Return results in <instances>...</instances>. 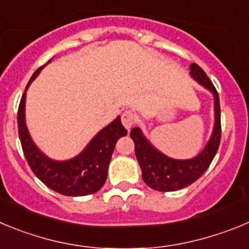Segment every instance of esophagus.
<instances>
[{
    "label": "esophagus",
    "instance_id": "1",
    "mask_svg": "<svg viewBox=\"0 0 249 249\" xmlns=\"http://www.w3.org/2000/svg\"><path fill=\"white\" fill-rule=\"evenodd\" d=\"M134 123H136V115H134L132 111H126V112H123L122 124L124 126V128H126L127 131H129V129L134 126Z\"/></svg>",
    "mask_w": 249,
    "mask_h": 249
}]
</instances>
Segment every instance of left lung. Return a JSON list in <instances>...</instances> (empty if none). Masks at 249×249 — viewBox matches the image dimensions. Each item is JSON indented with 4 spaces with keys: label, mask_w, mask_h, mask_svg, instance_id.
<instances>
[{
    "label": "left lung",
    "mask_w": 249,
    "mask_h": 249,
    "mask_svg": "<svg viewBox=\"0 0 249 249\" xmlns=\"http://www.w3.org/2000/svg\"><path fill=\"white\" fill-rule=\"evenodd\" d=\"M190 75L195 81L204 86L213 95L215 108V124L209 142L204 149L191 159H173L159 152L145 138L140 127H134L131 131V138L134 142L137 160L142 169L144 182L153 190L177 191L191 185L207 170L217 153L221 141V112L220 99L215 86L207 77L204 70L196 65H190Z\"/></svg>",
    "instance_id": "obj_1"
}]
</instances>
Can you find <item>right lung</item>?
I'll return each mask as SVG.
<instances>
[{"instance_id":"obj_1","label":"right lung","mask_w":249,"mask_h":249,"mask_svg":"<svg viewBox=\"0 0 249 249\" xmlns=\"http://www.w3.org/2000/svg\"><path fill=\"white\" fill-rule=\"evenodd\" d=\"M45 65L32 75L26 91ZM26 91L18 107V134L32 172L48 188L61 195L85 196L99 191L107 179L108 164L116 143L121 137L127 134L120 116L93 137L79 156L69 160H54L36 147L27 128Z\"/></svg>"}]
</instances>
